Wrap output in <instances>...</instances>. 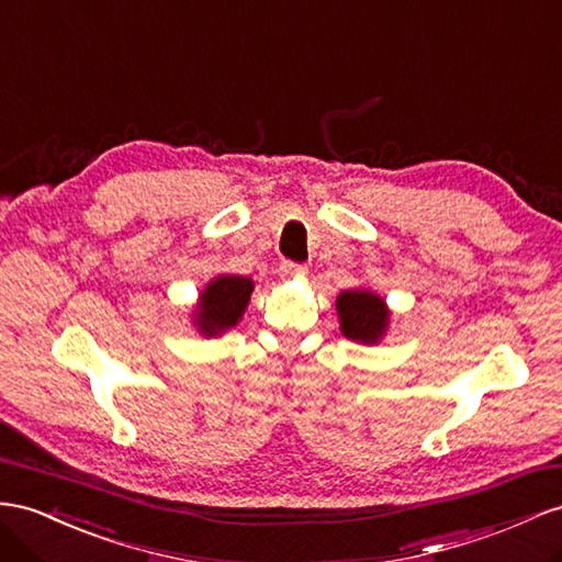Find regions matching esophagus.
<instances>
[{
  "instance_id": "1",
  "label": "esophagus",
  "mask_w": 562,
  "mask_h": 562,
  "mask_svg": "<svg viewBox=\"0 0 562 562\" xmlns=\"http://www.w3.org/2000/svg\"><path fill=\"white\" fill-rule=\"evenodd\" d=\"M280 272L282 276H304L306 272V266H301V263H292V261H282V266H280Z\"/></svg>"
}]
</instances>
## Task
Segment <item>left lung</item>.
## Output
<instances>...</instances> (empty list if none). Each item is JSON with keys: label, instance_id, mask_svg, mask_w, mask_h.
<instances>
[{"label": "left lung", "instance_id": "1", "mask_svg": "<svg viewBox=\"0 0 562 562\" xmlns=\"http://www.w3.org/2000/svg\"><path fill=\"white\" fill-rule=\"evenodd\" d=\"M341 335L351 341L378 344L390 327V308L370 290H347L337 296Z\"/></svg>", "mask_w": 562, "mask_h": 562}]
</instances>
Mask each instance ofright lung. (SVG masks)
Masks as SVG:
<instances>
[{
  "mask_svg": "<svg viewBox=\"0 0 562 562\" xmlns=\"http://www.w3.org/2000/svg\"><path fill=\"white\" fill-rule=\"evenodd\" d=\"M254 292L251 278L244 276H218L199 294L194 308V325L204 337H215L225 329L235 327L247 308Z\"/></svg>",
  "mask_w": 562,
  "mask_h": 562,
  "instance_id": "right-lung-1",
  "label": "right lung"
}]
</instances>
